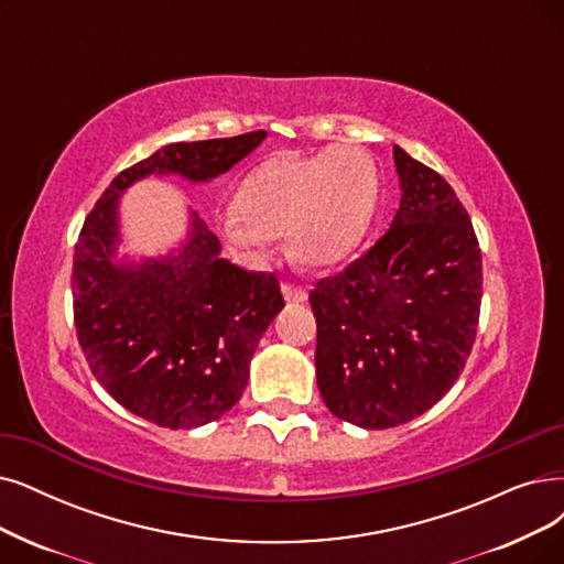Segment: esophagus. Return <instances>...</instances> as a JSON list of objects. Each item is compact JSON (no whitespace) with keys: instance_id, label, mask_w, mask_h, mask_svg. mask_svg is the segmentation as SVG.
<instances>
[{"instance_id":"obj_1","label":"esophagus","mask_w":564,"mask_h":564,"mask_svg":"<svg viewBox=\"0 0 564 564\" xmlns=\"http://www.w3.org/2000/svg\"><path fill=\"white\" fill-rule=\"evenodd\" d=\"M282 296H284V301L286 303H305L307 301V291L303 289V286H299V284H289V282H284L282 284Z\"/></svg>"}]
</instances>
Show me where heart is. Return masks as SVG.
Listing matches in <instances>:
<instances>
[{"mask_svg":"<svg viewBox=\"0 0 564 564\" xmlns=\"http://www.w3.org/2000/svg\"><path fill=\"white\" fill-rule=\"evenodd\" d=\"M379 206V171L354 145L312 156L280 152L247 175L221 231L242 250H265L286 234L289 254L307 268L349 259L372 229Z\"/></svg>","mask_w":564,"mask_h":564,"instance_id":"b5f03b06","label":"heart"}]
</instances>
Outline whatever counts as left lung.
Segmentation results:
<instances>
[{
	"mask_svg": "<svg viewBox=\"0 0 564 564\" xmlns=\"http://www.w3.org/2000/svg\"><path fill=\"white\" fill-rule=\"evenodd\" d=\"M400 208L391 229L310 291L317 387L366 431L408 423L456 384L481 307V250L446 180L393 145Z\"/></svg>",
	"mask_w": 564,
	"mask_h": 564,
	"instance_id": "1",
	"label": "left lung"
}]
</instances>
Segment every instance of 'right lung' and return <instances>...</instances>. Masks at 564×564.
Here are the masks:
<instances>
[{"instance_id":"add662e5","label":"right lung","mask_w":564,"mask_h":564,"mask_svg":"<svg viewBox=\"0 0 564 564\" xmlns=\"http://www.w3.org/2000/svg\"><path fill=\"white\" fill-rule=\"evenodd\" d=\"M263 139L265 131H250L164 145L112 180L76 242L74 322L89 370L124 410L171 431L206 425L234 408L284 299L273 273H247L221 259L217 236L196 213L177 252L116 261L120 194L152 173L208 183Z\"/></svg>"}]
</instances>
